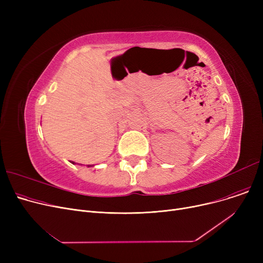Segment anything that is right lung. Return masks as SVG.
I'll return each mask as SVG.
<instances>
[{
	"label": "right lung",
	"mask_w": 263,
	"mask_h": 263,
	"mask_svg": "<svg viewBox=\"0 0 263 263\" xmlns=\"http://www.w3.org/2000/svg\"><path fill=\"white\" fill-rule=\"evenodd\" d=\"M72 163H73V162H72ZM73 164H74V163H73Z\"/></svg>",
	"instance_id": "1"
}]
</instances>
